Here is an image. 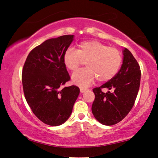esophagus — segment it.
Masks as SVG:
<instances>
[{
  "label": "esophagus",
  "mask_w": 158,
  "mask_h": 158,
  "mask_svg": "<svg viewBox=\"0 0 158 158\" xmlns=\"http://www.w3.org/2000/svg\"><path fill=\"white\" fill-rule=\"evenodd\" d=\"M87 90H88V89L85 88H80V92H81V93H84V92L86 91Z\"/></svg>",
  "instance_id": "obj_1"
}]
</instances>
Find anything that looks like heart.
Segmentation results:
<instances>
[{"label":"heart","mask_w":158,"mask_h":158,"mask_svg":"<svg viewBox=\"0 0 158 158\" xmlns=\"http://www.w3.org/2000/svg\"><path fill=\"white\" fill-rule=\"evenodd\" d=\"M63 61L68 70L74 71L85 61L86 68L77 71L72 76L74 84L88 86L97 79L99 82L108 81L118 73L122 63L119 50L97 41L80 43L77 50L69 48L65 52Z\"/></svg>","instance_id":"1"}]
</instances>
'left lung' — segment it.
Returning <instances> with one entry per match:
<instances>
[{
    "label": "left lung",
    "instance_id": "obj_1",
    "mask_svg": "<svg viewBox=\"0 0 158 158\" xmlns=\"http://www.w3.org/2000/svg\"><path fill=\"white\" fill-rule=\"evenodd\" d=\"M123 54V64L116 75L93 90L94 100L92 112L96 119L104 125L111 126L121 122L133 107L138 94L141 79L139 65L127 48ZM103 88L109 90L104 93Z\"/></svg>",
    "mask_w": 158,
    "mask_h": 158
}]
</instances>
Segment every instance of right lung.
Here are the masks:
<instances>
[{
	"mask_svg": "<svg viewBox=\"0 0 158 158\" xmlns=\"http://www.w3.org/2000/svg\"><path fill=\"white\" fill-rule=\"evenodd\" d=\"M73 36L45 41L30 52L23 68V88L28 105L38 119L52 127L69 118L80 92L76 85L64 86L70 77L63 56Z\"/></svg>",
	"mask_w": 158,
	"mask_h": 158,
	"instance_id": "obj_1",
	"label": "right lung"
}]
</instances>
